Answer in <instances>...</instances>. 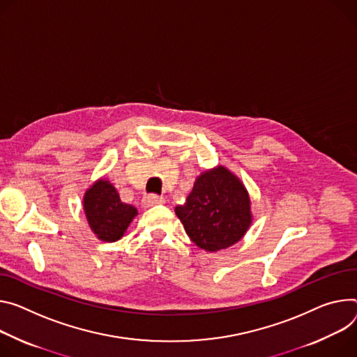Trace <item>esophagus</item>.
I'll return each mask as SVG.
<instances>
[{
    "instance_id": "obj_1",
    "label": "esophagus",
    "mask_w": 357,
    "mask_h": 357,
    "mask_svg": "<svg viewBox=\"0 0 357 357\" xmlns=\"http://www.w3.org/2000/svg\"><path fill=\"white\" fill-rule=\"evenodd\" d=\"M160 204H165V199L159 195H155V193H149V195H145L142 199V205L145 208H151V206L160 205Z\"/></svg>"
}]
</instances>
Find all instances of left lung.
<instances>
[{"mask_svg": "<svg viewBox=\"0 0 357 357\" xmlns=\"http://www.w3.org/2000/svg\"><path fill=\"white\" fill-rule=\"evenodd\" d=\"M249 197L241 181L223 167L202 174L185 205L175 208L186 235L208 252L229 248L252 222Z\"/></svg>", "mask_w": 357, "mask_h": 357, "instance_id": "left-lung-1", "label": "left lung"}]
</instances>
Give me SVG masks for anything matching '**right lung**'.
Here are the masks:
<instances>
[{"mask_svg":"<svg viewBox=\"0 0 357 357\" xmlns=\"http://www.w3.org/2000/svg\"><path fill=\"white\" fill-rule=\"evenodd\" d=\"M84 209L92 232L104 242L122 238L137 209L121 201L119 193L108 181H98L86 190Z\"/></svg>","mask_w":357,"mask_h":357,"instance_id":"add662e5","label":"right lung"}]
</instances>
